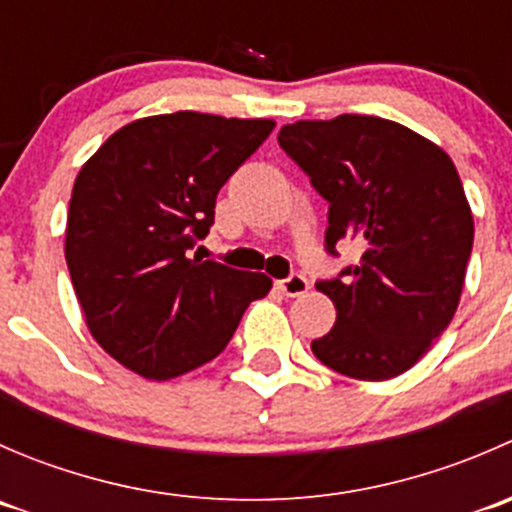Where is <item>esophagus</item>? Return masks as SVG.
Returning a JSON list of instances; mask_svg holds the SVG:
<instances>
[{"instance_id":"obj_1","label":"esophagus","mask_w":512,"mask_h":512,"mask_svg":"<svg viewBox=\"0 0 512 512\" xmlns=\"http://www.w3.org/2000/svg\"><path fill=\"white\" fill-rule=\"evenodd\" d=\"M277 289H280L282 294H287V297H299V294L307 292L309 282L307 277L299 275V272H292V275L285 277V280L277 282Z\"/></svg>"}]
</instances>
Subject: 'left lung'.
Returning <instances> with one entry per match:
<instances>
[{
	"instance_id": "left-lung-1",
	"label": "left lung",
	"mask_w": 512,
	"mask_h": 512,
	"mask_svg": "<svg viewBox=\"0 0 512 512\" xmlns=\"http://www.w3.org/2000/svg\"><path fill=\"white\" fill-rule=\"evenodd\" d=\"M329 203L324 250L356 240L359 262L319 280L337 324L312 352L364 381L404 374L443 334L461 299L473 250V215L456 165L394 121L344 116L297 121L277 136Z\"/></svg>"
}]
</instances>
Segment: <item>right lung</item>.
Wrapping results in <instances>:
<instances>
[{"mask_svg": "<svg viewBox=\"0 0 512 512\" xmlns=\"http://www.w3.org/2000/svg\"><path fill=\"white\" fill-rule=\"evenodd\" d=\"M275 128L265 118L178 111L133 121L81 168L66 223V265L91 334L146 379L215 359L272 280L190 250L215 198Z\"/></svg>", "mask_w": 512, "mask_h": 512, "instance_id": "1", "label": "right lung"}]
</instances>
